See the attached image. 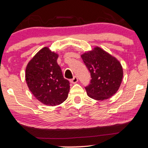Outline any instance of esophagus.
Returning a JSON list of instances; mask_svg holds the SVG:
<instances>
[{
	"label": "esophagus",
	"instance_id": "esophagus-1",
	"mask_svg": "<svg viewBox=\"0 0 148 148\" xmlns=\"http://www.w3.org/2000/svg\"><path fill=\"white\" fill-rule=\"evenodd\" d=\"M77 81H78V79H77V77L76 76H75L73 78L70 80V82H71V83H73V84H75V83H77Z\"/></svg>",
	"mask_w": 148,
	"mask_h": 148
}]
</instances>
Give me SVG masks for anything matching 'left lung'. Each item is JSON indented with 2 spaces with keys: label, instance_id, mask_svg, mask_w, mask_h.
<instances>
[{
  "label": "left lung",
  "instance_id": "1",
  "mask_svg": "<svg viewBox=\"0 0 148 148\" xmlns=\"http://www.w3.org/2000/svg\"><path fill=\"white\" fill-rule=\"evenodd\" d=\"M81 58L91 77L90 85L85 87L88 96L97 101L112 97L119 90L123 78L120 61L97 46L82 54Z\"/></svg>",
  "mask_w": 148,
  "mask_h": 148
}]
</instances>
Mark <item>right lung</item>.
Masks as SVG:
<instances>
[{"label":"right lung","mask_w":148,"mask_h":148,"mask_svg":"<svg viewBox=\"0 0 148 148\" xmlns=\"http://www.w3.org/2000/svg\"><path fill=\"white\" fill-rule=\"evenodd\" d=\"M58 57L48 47H44L31 59L26 68L25 78L29 90L45 105L53 106L63 103L69 91V82L64 79L57 63Z\"/></svg>","instance_id":"add662e5"}]
</instances>
